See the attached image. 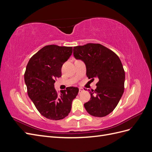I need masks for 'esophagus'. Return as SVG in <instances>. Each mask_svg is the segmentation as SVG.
Instances as JSON below:
<instances>
[{
	"label": "esophagus",
	"mask_w": 152,
	"mask_h": 152,
	"mask_svg": "<svg viewBox=\"0 0 152 152\" xmlns=\"http://www.w3.org/2000/svg\"><path fill=\"white\" fill-rule=\"evenodd\" d=\"M84 91V89H82V88H79V93L80 94V93H82V92Z\"/></svg>",
	"instance_id": "34e87169"
}]
</instances>
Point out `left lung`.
<instances>
[{
	"label": "left lung",
	"mask_w": 152,
	"mask_h": 152,
	"mask_svg": "<svg viewBox=\"0 0 152 152\" xmlns=\"http://www.w3.org/2000/svg\"><path fill=\"white\" fill-rule=\"evenodd\" d=\"M73 56L84 61L89 79H99L95 91L89 90L91 99L84 104L86 111L94 117L107 116L124 93L125 72L120 58L104 45L93 43L73 47Z\"/></svg>",
	"instance_id": "left-lung-1"
}]
</instances>
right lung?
I'll use <instances>...</instances> for the list:
<instances>
[{"mask_svg": "<svg viewBox=\"0 0 152 152\" xmlns=\"http://www.w3.org/2000/svg\"><path fill=\"white\" fill-rule=\"evenodd\" d=\"M72 50V47L46 45L27 64L25 73L27 93L39 113L50 120H61L68 116L72 101L79 93V89L74 87H66L60 94L54 88L55 80L61 77V67Z\"/></svg>", "mask_w": 152, "mask_h": 152, "instance_id": "obj_1", "label": "right lung"}]
</instances>
